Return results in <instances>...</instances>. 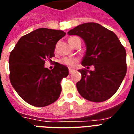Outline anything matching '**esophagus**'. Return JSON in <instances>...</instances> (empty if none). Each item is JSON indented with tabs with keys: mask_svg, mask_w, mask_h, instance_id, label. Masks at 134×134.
Wrapping results in <instances>:
<instances>
[{
	"mask_svg": "<svg viewBox=\"0 0 134 134\" xmlns=\"http://www.w3.org/2000/svg\"><path fill=\"white\" fill-rule=\"evenodd\" d=\"M74 71H75V70H74L73 69H71V68H69V73H70V74L72 73V72H73Z\"/></svg>",
	"mask_w": 134,
	"mask_h": 134,
	"instance_id": "obj_1",
	"label": "esophagus"
}]
</instances>
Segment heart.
I'll return each instance as SVG.
<instances>
[{"label": "heart", "instance_id": "obj_1", "mask_svg": "<svg viewBox=\"0 0 134 134\" xmlns=\"http://www.w3.org/2000/svg\"><path fill=\"white\" fill-rule=\"evenodd\" d=\"M78 38L77 37H70L68 38V42L70 43V45L73 44L74 40L75 38ZM77 62V59L75 58H73V57H64L62 58L60 60V63L63 65H65V66H67L68 67H73L75 65L76 62Z\"/></svg>", "mask_w": 134, "mask_h": 134}]
</instances>
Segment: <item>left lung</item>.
Wrapping results in <instances>:
<instances>
[{"label": "left lung", "instance_id": "left-lung-1", "mask_svg": "<svg viewBox=\"0 0 134 134\" xmlns=\"http://www.w3.org/2000/svg\"><path fill=\"white\" fill-rule=\"evenodd\" d=\"M83 38L86 51L82 66L93 65L95 70L78 71L82 79L76 86L87 100L101 102L115 93L127 72L126 50L112 31L96 23L81 24L68 32ZM87 66V69H88Z\"/></svg>", "mask_w": 134, "mask_h": 134}]
</instances>
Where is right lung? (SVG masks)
<instances>
[{"mask_svg":"<svg viewBox=\"0 0 134 134\" xmlns=\"http://www.w3.org/2000/svg\"><path fill=\"white\" fill-rule=\"evenodd\" d=\"M65 35L62 30L37 29L21 37L10 53V82L19 96L31 105L46 107L60 96V82L68 75V68L56 62L54 68L49 70L44 64L54 57L57 43Z\"/></svg>","mask_w":134,"mask_h":134,"instance_id":"obj_1","label":"right lung"}]
</instances>
